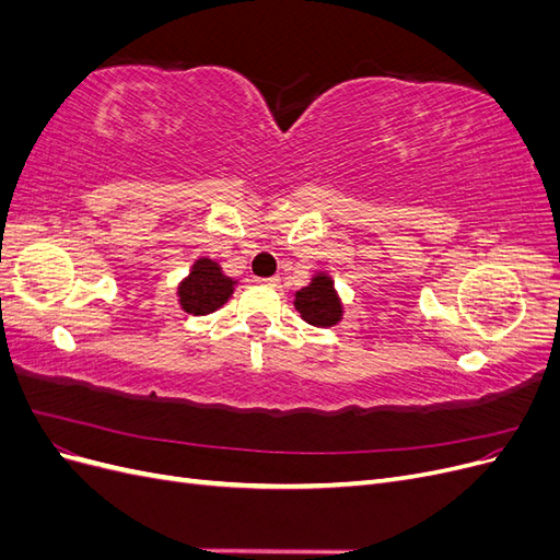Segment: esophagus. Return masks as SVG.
<instances>
[{"label":"esophagus","mask_w":560,"mask_h":560,"mask_svg":"<svg viewBox=\"0 0 560 560\" xmlns=\"http://www.w3.org/2000/svg\"><path fill=\"white\" fill-rule=\"evenodd\" d=\"M259 284H264V287H280V278H264V280H259Z\"/></svg>","instance_id":"obj_1"}]
</instances>
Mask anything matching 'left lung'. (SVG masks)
<instances>
[{
	"instance_id": "left-lung-1",
	"label": "left lung",
	"mask_w": 560,
	"mask_h": 560,
	"mask_svg": "<svg viewBox=\"0 0 560 560\" xmlns=\"http://www.w3.org/2000/svg\"><path fill=\"white\" fill-rule=\"evenodd\" d=\"M301 317L313 327H331L341 319V301L334 292V282L327 276H317L313 282L296 292L294 301Z\"/></svg>"
}]
</instances>
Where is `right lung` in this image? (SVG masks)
<instances>
[{
	"instance_id": "add662e5",
	"label": "right lung",
	"mask_w": 560,
	"mask_h": 560,
	"mask_svg": "<svg viewBox=\"0 0 560 560\" xmlns=\"http://www.w3.org/2000/svg\"><path fill=\"white\" fill-rule=\"evenodd\" d=\"M233 292V280L212 259H198L194 270L179 284V303L186 313L208 315L222 308Z\"/></svg>"
}]
</instances>
